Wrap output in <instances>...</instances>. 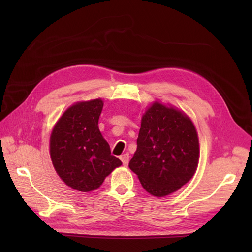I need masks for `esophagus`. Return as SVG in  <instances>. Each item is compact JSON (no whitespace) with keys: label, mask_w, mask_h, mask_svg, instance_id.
<instances>
[{"label":"esophagus","mask_w":252,"mask_h":252,"mask_svg":"<svg viewBox=\"0 0 252 252\" xmlns=\"http://www.w3.org/2000/svg\"><path fill=\"white\" fill-rule=\"evenodd\" d=\"M129 158H130L129 154H123L122 156H120L121 161H122V163H123V165H125V167H126L127 163H129Z\"/></svg>","instance_id":"34e87169"}]
</instances>
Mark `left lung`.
<instances>
[{
    "mask_svg": "<svg viewBox=\"0 0 252 252\" xmlns=\"http://www.w3.org/2000/svg\"><path fill=\"white\" fill-rule=\"evenodd\" d=\"M199 153L198 133L190 118L172 105L155 100L142 116L137 148L129 168L147 192L164 197L190 181Z\"/></svg>",
    "mask_w": 252,
    "mask_h": 252,
    "instance_id": "8db88e82",
    "label": "left lung"
}]
</instances>
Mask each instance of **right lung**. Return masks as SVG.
<instances>
[{"mask_svg": "<svg viewBox=\"0 0 252 252\" xmlns=\"http://www.w3.org/2000/svg\"><path fill=\"white\" fill-rule=\"evenodd\" d=\"M101 98L80 100L69 106L57 120L50 136L51 160L57 175L74 190L97 189L122 162L110 153L101 135L98 119Z\"/></svg>", "mask_w": 252, "mask_h": 252, "instance_id": "1", "label": "right lung"}]
</instances>
